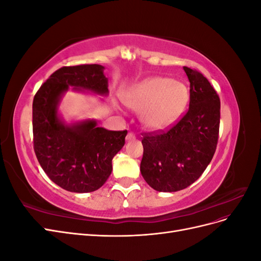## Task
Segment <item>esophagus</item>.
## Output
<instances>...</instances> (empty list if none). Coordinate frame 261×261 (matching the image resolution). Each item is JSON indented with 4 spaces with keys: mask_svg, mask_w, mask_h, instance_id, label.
Returning a JSON list of instances; mask_svg holds the SVG:
<instances>
[{
    "mask_svg": "<svg viewBox=\"0 0 261 261\" xmlns=\"http://www.w3.org/2000/svg\"><path fill=\"white\" fill-rule=\"evenodd\" d=\"M135 138H136V137H135V135H134L133 133H128V134H127V136H126V140H127V141L134 140Z\"/></svg>",
    "mask_w": 261,
    "mask_h": 261,
    "instance_id": "1",
    "label": "esophagus"
}]
</instances>
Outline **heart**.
<instances>
[{
	"label": "heart",
	"instance_id": "1",
	"mask_svg": "<svg viewBox=\"0 0 261 261\" xmlns=\"http://www.w3.org/2000/svg\"><path fill=\"white\" fill-rule=\"evenodd\" d=\"M125 105L140 112V120L148 129L162 130L174 124L188 101L184 84L167 77H150L126 92Z\"/></svg>",
	"mask_w": 261,
	"mask_h": 261
}]
</instances>
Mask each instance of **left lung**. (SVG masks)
Instances as JSON below:
<instances>
[{"label": "left lung", "instance_id": "left-lung-1", "mask_svg": "<svg viewBox=\"0 0 261 261\" xmlns=\"http://www.w3.org/2000/svg\"><path fill=\"white\" fill-rule=\"evenodd\" d=\"M191 83L186 114L168 132L148 133L141 140V175L158 192L181 191L200 175L216 152L220 98L198 70L184 66Z\"/></svg>", "mask_w": 261, "mask_h": 261}]
</instances>
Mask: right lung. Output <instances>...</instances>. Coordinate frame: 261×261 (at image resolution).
I'll return each instance as SVG.
<instances>
[{
  "label": "right lung",
  "mask_w": 261,
  "mask_h": 261,
  "mask_svg": "<svg viewBox=\"0 0 261 261\" xmlns=\"http://www.w3.org/2000/svg\"><path fill=\"white\" fill-rule=\"evenodd\" d=\"M99 64L64 66L39 88L33 102L34 149L45 174L65 191L90 193L112 172V159L125 144L127 130L97 127L94 120L67 125L58 114L68 87L107 96L108 78ZM84 90L83 91L82 89Z\"/></svg>",
  "instance_id": "add662e5"
}]
</instances>
